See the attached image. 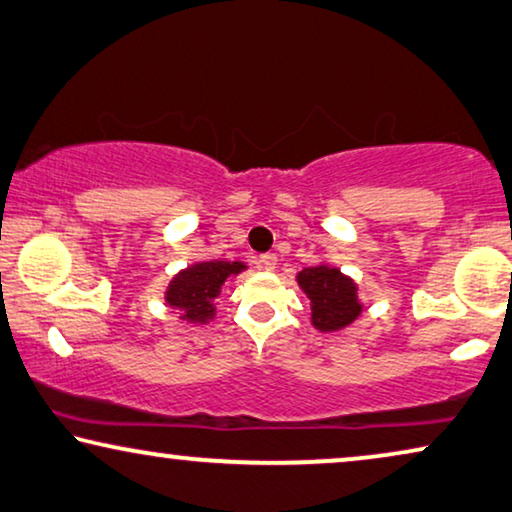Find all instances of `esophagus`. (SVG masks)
I'll use <instances>...</instances> for the list:
<instances>
[{
  "instance_id": "obj_1",
  "label": "esophagus",
  "mask_w": 512,
  "mask_h": 512,
  "mask_svg": "<svg viewBox=\"0 0 512 512\" xmlns=\"http://www.w3.org/2000/svg\"><path fill=\"white\" fill-rule=\"evenodd\" d=\"M258 268L265 270V272H272L274 268H277V256H274V254H263L261 258H258Z\"/></svg>"
}]
</instances>
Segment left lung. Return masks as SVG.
Returning a JSON list of instances; mask_svg holds the SVG:
<instances>
[{
  "label": "left lung",
  "mask_w": 512,
  "mask_h": 512,
  "mask_svg": "<svg viewBox=\"0 0 512 512\" xmlns=\"http://www.w3.org/2000/svg\"><path fill=\"white\" fill-rule=\"evenodd\" d=\"M300 291L307 295L311 325L318 332L344 330L362 314L358 284L330 263H318L295 274Z\"/></svg>",
  "instance_id": "1"
}]
</instances>
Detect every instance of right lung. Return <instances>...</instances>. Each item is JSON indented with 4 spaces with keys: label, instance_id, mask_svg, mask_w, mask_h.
<instances>
[{
    "label": "right lung",
    "instance_id": "add662e5",
    "mask_svg": "<svg viewBox=\"0 0 512 512\" xmlns=\"http://www.w3.org/2000/svg\"><path fill=\"white\" fill-rule=\"evenodd\" d=\"M244 270L247 263L242 261H196L168 281L164 302L180 314L177 318L182 323H210L217 316L214 300L219 298L221 286L228 277H238Z\"/></svg>",
    "mask_w": 512,
    "mask_h": 512
}]
</instances>
